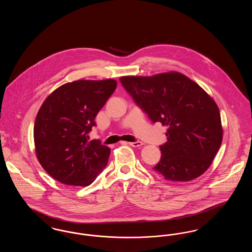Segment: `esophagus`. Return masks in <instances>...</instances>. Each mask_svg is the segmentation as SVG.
<instances>
[{
  "label": "esophagus",
  "instance_id": "obj_1",
  "mask_svg": "<svg viewBox=\"0 0 252 252\" xmlns=\"http://www.w3.org/2000/svg\"><path fill=\"white\" fill-rule=\"evenodd\" d=\"M127 144H129V145H131L133 147H140V146H142L143 145V143L142 142H134V143H127Z\"/></svg>",
  "mask_w": 252,
  "mask_h": 252
}]
</instances>
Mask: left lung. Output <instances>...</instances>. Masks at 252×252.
Masks as SVG:
<instances>
[{
    "label": "left lung",
    "instance_id": "8db88e82",
    "mask_svg": "<svg viewBox=\"0 0 252 252\" xmlns=\"http://www.w3.org/2000/svg\"><path fill=\"white\" fill-rule=\"evenodd\" d=\"M121 83L153 123L167 126V143L153 168L169 181L194 180L211 166L223 139L216 101L179 72L152 76L126 75Z\"/></svg>",
    "mask_w": 252,
    "mask_h": 252
}]
</instances>
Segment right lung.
Returning a JSON list of instances; mask_svg holds the SVG:
<instances>
[{
    "mask_svg": "<svg viewBox=\"0 0 252 252\" xmlns=\"http://www.w3.org/2000/svg\"><path fill=\"white\" fill-rule=\"evenodd\" d=\"M117 87L114 79L76 80L61 85L42 103L34 126L37 160L55 180L88 186L108 163L110 149L87 134Z\"/></svg>",
    "mask_w": 252,
    "mask_h": 252,
    "instance_id": "right-lung-1",
    "label": "right lung"
}]
</instances>
